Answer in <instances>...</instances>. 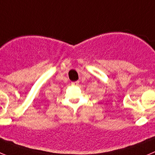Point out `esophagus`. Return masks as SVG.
<instances>
[{"label": "esophagus", "mask_w": 155, "mask_h": 155, "mask_svg": "<svg viewBox=\"0 0 155 155\" xmlns=\"http://www.w3.org/2000/svg\"><path fill=\"white\" fill-rule=\"evenodd\" d=\"M79 81H76V82H72V85H73V86H77L78 84H79Z\"/></svg>", "instance_id": "obj_1"}]
</instances>
